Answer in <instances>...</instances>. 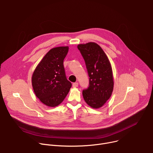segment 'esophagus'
I'll list each match as a JSON object with an SVG mask.
<instances>
[{
    "label": "esophagus",
    "mask_w": 153,
    "mask_h": 153,
    "mask_svg": "<svg viewBox=\"0 0 153 153\" xmlns=\"http://www.w3.org/2000/svg\"><path fill=\"white\" fill-rule=\"evenodd\" d=\"M79 85V83L78 82H74L73 83V86L74 87V88H76V87H77Z\"/></svg>",
    "instance_id": "34e87169"
}]
</instances>
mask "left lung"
Segmentation results:
<instances>
[{
  "mask_svg": "<svg viewBox=\"0 0 153 153\" xmlns=\"http://www.w3.org/2000/svg\"><path fill=\"white\" fill-rule=\"evenodd\" d=\"M89 76V86L82 94L86 103L93 108L102 107L111 97L114 87L110 60L102 48L94 42L77 46Z\"/></svg>",
  "mask_w": 153,
  "mask_h": 153,
  "instance_id": "left-lung-1",
  "label": "left lung"
}]
</instances>
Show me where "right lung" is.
<instances>
[{
	"label": "right lung",
	"mask_w": 153,
	"mask_h": 153,
	"mask_svg": "<svg viewBox=\"0 0 153 153\" xmlns=\"http://www.w3.org/2000/svg\"><path fill=\"white\" fill-rule=\"evenodd\" d=\"M68 47L51 49L36 67L32 76L34 92L47 106L54 107L61 103L70 91L71 83L65 75L63 60Z\"/></svg>",
	"instance_id": "right-lung-1"
}]
</instances>
